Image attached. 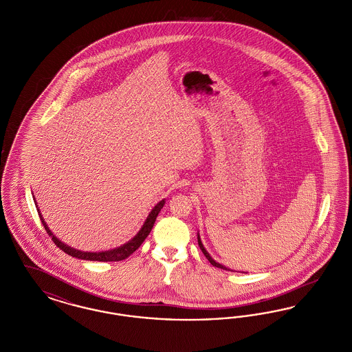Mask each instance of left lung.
Segmentation results:
<instances>
[{"label":"left lung","mask_w":352,"mask_h":352,"mask_svg":"<svg viewBox=\"0 0 352 352\" xmlns=\"http://www.w3.org/2000/svg\"><path fill=\"white\" fill-rule=\"evenodd\" d=\"M198 244H199V247H201V252H203V254H204V256H206V258H207V260H208V261H210V263H211V264H212V265H214V267H217V268H220V269H226V270H230V269H227L226 268V267H223V265H220V264H219V263H217V261H215V260H214V258H212V257H211V256H210V254H208V252L206 251V250H204V247H203V244H201V239H199V236H198Z\"/></svg>","instance_id":"left-lung-1"}]
</instances>
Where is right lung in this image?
I'll return each instance as SVG.
<instances>
[{"mask_svg":"<svg viewBox=\"0 0 352 352\" xmlns=\"http://www.w3.org/2000/svg\"><path fill=\"white\" fill-rule=\"evenodd\" d=\"M164 204H165V201H161L160 203H157V206L151 210L149 217L146 219V221L144 223V226H142V228L140 230V232L135 234L131 241H128L126 244L118 247L116 250L96 252V253L76 251V250H74V248H69L66 244H63L62 241H59L54 234H51L50 230L47 228V226H46L45 220L41 217V214H39V217H41L42 224H43L46 232L50 234L51 240L55 243V245H56L59 250L66 252L69 256L76 257V258H82V260H89V261H121V260H125L126 257H129L133 252H135V250H138L140 245L144 243V240L148 237V234H151V228H153V226H154V223H155V219L158 217V214H160L161 208L164 207ZM36 210H38V208H36Z\"/></svg>","mask_w":352,"mask_h":352,"instance_id":"add662e5","label":"right lung"}]
</instances>
